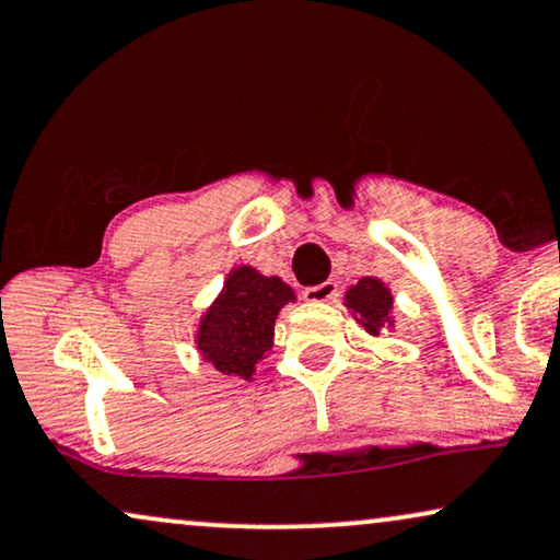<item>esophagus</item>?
I'll use <instances>...</instances> for the list:
<instances>
[{"label":"esophagus","instance_id":"34e87169","mask_svg":"<svg viewBox=\"0 0 560 560\" xmlns=\"http://www.w3.org/2000/svg\"><path fill=\"white\" fill-rule=\"evenodd\" d=\"M335 294H338V284H335V281H323V284L304 289V300L315 302V304H319V302H330Z\"/></svg>","mask_w":560,"mask_h":560}]
</instances>
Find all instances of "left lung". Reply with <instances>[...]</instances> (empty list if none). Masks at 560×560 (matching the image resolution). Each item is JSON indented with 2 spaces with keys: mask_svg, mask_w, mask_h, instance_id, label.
I'll use <instances>...</instances> for the list:
<instances>
[{
  "mask_svg": "<svg viewBox=\"0 0 560 560\" xmlns=\"http://www.w3.org/2000/svg\"><path fill=\"white\" fill-rule=\"evenodd\" d=\"M346 307L353 310L358 323L371 335H378L386 325L392 327V292L374 276H363L355 287L348 289Z\"/></svg>",
  "mask_w": 560,
  "mask_h": 560,
  "instance_id": "left-lung-1",
  "label": "left lung"
}]
</instances>
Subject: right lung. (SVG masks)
<instances>
[{
    "instance_id": "add662e5",
    "label": "right lung",
    "mask_w": 560,
    "mask_h": 560,
    "mask_svg": "<svg viewBox=\"0 0 560 560\" xmlns=\"http://www.w3.org/2000/svg\"><path fill=\"white\" fill-rule=\"evenodd\" d=\"M296 296L279 276H264L253 266L230 271L225 287L202 315L197 348L220 374L253 378L256 363L273 346V323Z\"/></svg>"
}]
</instances>
